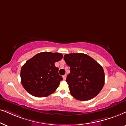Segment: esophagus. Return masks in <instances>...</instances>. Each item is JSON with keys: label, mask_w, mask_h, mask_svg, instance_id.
Here are the masks:
<instances>
[{"label": "esophagus", "mask_w": 126, "mask_h": 126, "mask_svg": "<svg viewBox=\"0 0 126 126\" xmlns=\"http://www.w3.org/2000/svg\"><path fill=\"white\" fill-rule=\"evenodd\" d=\"M66 75H64V76H63V79H64V80H66Z\"/></svg>", "instance_id": "1"}]
</instances>
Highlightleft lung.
Instances as JSON below:
<instances>
[{"label": "left lung", "instance_id": "obj_1", "mask_svg": "<svg viewBox=\"0 0 126 126\" xmlns=\"http://www.w3.org/2000/svg\"><path fill=\"white\" fill-rule=\"evenodd\" d=\"M70 73L66 81L71 95L79 101L91 99L99 93L105 84L103 69L98 62L84 53L64 56Z\"/></svg>", "mask_w": 126, "mask_h": 126}]
</instances>
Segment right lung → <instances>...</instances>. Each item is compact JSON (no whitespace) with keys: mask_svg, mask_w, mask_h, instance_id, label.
<instances>
[{"mask_svg":"<svg viewBox=\"0 0 126 126\" xmlns=\"http://www.w3.org/2000/svg\"><path fill=\"white\" fill-rule=\"evenodd\" d=\"M63 58L60 53L44 52L30 59L21 69V82L25 90L36 97L53 94L63 79L55 63Z\"/></svg>","mask_w":126,"mask_h":126,"instance_id":"add662e5","label":"right lung"}]
</instances>
